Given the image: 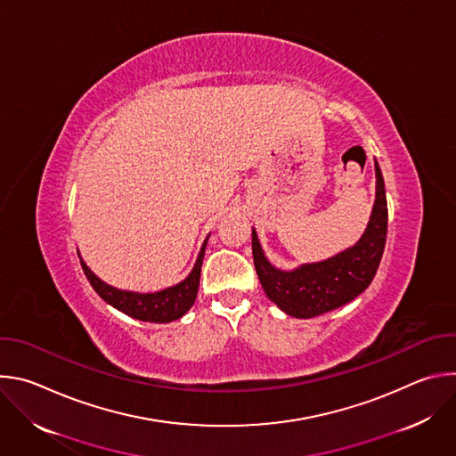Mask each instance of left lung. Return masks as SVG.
<instances>
[{"mask_svg": "<svg viewBox=\"0 0 456 456\" xmlns=\"http://www.w3.org/2000/svg\"><path fill=\"white\" fill-rule=\"evenodd\" d=\"M375 176V204L364 234L354 247L322 262L305 264L294 271H280L265 257L257 234L252 229L256 274L267 297L285 314L299 319L321 315L350 303L371 283L384 252L387 231L384 178L377 162Z\"/></svg>", "mask_w": 456, "mask_h": 456, "instance_id": "1", "label": "left lung"}]
</instances>
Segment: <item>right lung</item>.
<instances>
[{
    "label": "right lung",
    "instance_id": "obj_1",
    "mask_svg": "<svg viewBox=\"0 0 456 456\" xmlns=\"http://www.w3.org/2000/svg\"><path fill=\"white\" fill-rule=\"evenodd\" d=\"M209 238V236H208ZM208 238L200 248V254L197 257V264H194L189 276L180 281L175 287L150 292V294H139V292H129V290H118L102 280H99L81 259L83 271L94 287V290L113 308L124 312L126 315H132L139 321L148 322H169L175 319H180L197 299L199 285H200V271L204 262V252L208 245Z\"/></svg>",
    "mask_w": 456,
    "mask_h": 456
}]
</instances>
